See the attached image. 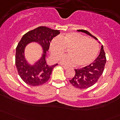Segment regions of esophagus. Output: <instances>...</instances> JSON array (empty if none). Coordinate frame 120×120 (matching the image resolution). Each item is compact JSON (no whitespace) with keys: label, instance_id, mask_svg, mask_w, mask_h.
Returning a JSON list of instances; mask_svg holds the SVG:
<instances>
[{"label":"esophagus","instance_id":"34e87169","mask_svg":"<svg viewBox=\"0 0 120 120\" xmlns=\"http://www.w3.org/2000/svg\"><path fill=\"white\" fill-rule=\"evenodd\" d=\"M62 67L64 68L65 69V70H67V69L68 68L67 67H66V66H62Z\"/></svg>","mask_w":120,"mask_h":120}]
</instances>
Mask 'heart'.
<instances>
[{
  "label": "heart",
  "mask_w": 120,
  "mask_h": 120,
  "mask_svg": "<svg viewBox=\"0 0 120 120\" xmlns=\"http://www.w3.org/2000/svg\"><path fill=\"white\" fill-rule=\"evenodd\" d=\"M66 49H68L69 54L61 58V63L82 67L89 65L96 59L99 46L95 40L77 32H69L50 42L49 50L54 60H59Z\"/></svg>",
  "instance_id": "b5f03b06"
}]
</instances>
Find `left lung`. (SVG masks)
Listing matches in <instances>:
<instances>
[{"instance_id": "8db88e82", "label": "left lung", "mask_w": 120, "mask_h": 120, "mask_svg": "<svg viewBox=\"0 0 120 120\" xmlns=\"http://www.w3.org/2000/svg\"><path fill=\"white\" fill-rule=\"evenodd\" d=\"M82 32L98 40L95 36L86 30H77ZM106 63V57L103 49V46L101 45L100 52L96 60L91 64L82 68L75 69V75L70 82L74 86L79 89H86L94 85L97 82L98 79L102 75Z\"/></svg>"}]
</instances>
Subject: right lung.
<instances>
[{
    "label": "right lung",
    "instance_id": "right-lung-1",
    "mask_svg": "<svg viewBox=\"0 0 120 120\" xmlns=\"http://www.w3.org/2000/svg\"><path fill=\"white\" fill-rule=\"evenodd\" d=\"M60 34L59 30H54L46 26H39L24 34L18 43L15 53V66L18 73L26 84L39 86L44 84L50 78L53 69L57 64L49 66L46 61V52L50 43L54 37ZM38 42L43 48L42 57L34 65L27 63L24 56L25 46L30 42Z\"/></svg>",
    "mask_w": 120,
    "mask_h": 120
}]
</instances>
